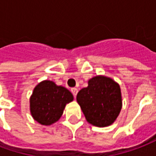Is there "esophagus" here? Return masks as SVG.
Listing matches in <instances>:
<instances>
[{
	"instance_id": "1",
	"label": "esophagus",
	"mask_w": 156,
	"mask_h": 156,
	"mask_svg": "<svg viewBox=\"0 0 156 156\" xmlns=\"http://www.w3.org/2000/svg\"><path fill=\"white\" fill-rule=\"evenodd\" d=\"M71 92H72V94H73V96L76 97V95H77V94H78V88H71Z\"/></svg>"
}]
</instances>
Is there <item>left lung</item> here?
<instances>
[{"mask_svg": "<svg viewBox=\"0 0 156 156\" xmlns=\"http://www.w3.org/2000/svg\"><path fill=\"white\" fill-rule=\"evenodd\" d=\"M77 94V101L86 119L97 127L112 124L122 108L120 87L112 78L98 75Z\"/></svg>", "mask_w": 156, "mask_h": 156, "instance_id": "left-lung-1", "label": "left lung"}]
</instances>
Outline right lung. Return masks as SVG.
<instances>
[{
  "instance_id": "obj_1",
  "label": "right lung",
  "mask_w": 156,
  "mask_h": 156,
  "mask_svg": "<svg viewBox=\"0 0 156 156\" xmlns=\"http://www.w3.org/2000/svg\"><path fill=\"white\" fill-rule=\"evenodd\" d=\"M73 100L71 92L54 82L44 80L33 89L30 98L31 115L42 125H51L61 118L65 106Z\"/></svg>"
}]
</instances>
